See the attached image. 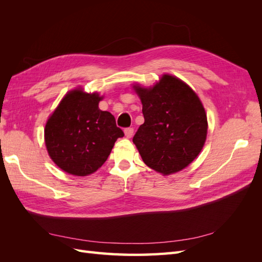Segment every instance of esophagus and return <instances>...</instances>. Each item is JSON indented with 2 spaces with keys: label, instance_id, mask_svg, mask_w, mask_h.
<instances>
[{
  "label": "esophagus",
  "instance_id": "34e87169",
  "mask_svg": "<svg viewBox=\"0 0 262 262\" xmlns=\"http://www.w3.org/2000/svg\"><path fill=\"white\" fill-rule=\"evenodd\" d=\"M133 132H134L133 128H125L124 129V134L126 138H131L133 136Z\"/></svg>",
  "mask_w": 262,
  "mask_h": 262
}]
</instances>
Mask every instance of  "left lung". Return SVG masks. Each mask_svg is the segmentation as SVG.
I'll list each match as a JSON object with an SVG mask.
<instances>
[{
    "instance_id": "left-lung-1",
    "label": "left lung",
    "mask_w": 262,
    "mask_h": 262,
    "mask_svg": "<svg viewBox=\"0 0 262 262\" xmlns=\"http://www.w3.org/2000/svg\"><path fill=\"white\" fill-rule=\"evenodd\" d=\"M144 123L133 137L143 162L170 175L199 155L208 133L207 114L196 94L179 78L164 74L152 89L133 86Z\"/></svg>"
}]
</instances>
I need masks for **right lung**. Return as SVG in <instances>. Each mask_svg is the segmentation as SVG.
Instances as JSON below:
<instances>
[{
	"label": "right lung",
	"instance_id": "1",
	"mask_svg": "<svg viewBox=\"0 0 262 262\" xmlns=\"http://www.w3.org/2000/svg\"><path fill=\"white\" fill-rule=\"evenodd\" d=\"M97 93L69 92L48 119L45 142L55 165L74 176H87L101 167L118 138L124 136L115 117L98 108Z\"/></svg>",
	"mask_w": 262,
	"mask_h": 262
}]
</instances>
